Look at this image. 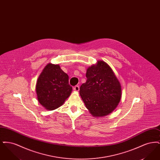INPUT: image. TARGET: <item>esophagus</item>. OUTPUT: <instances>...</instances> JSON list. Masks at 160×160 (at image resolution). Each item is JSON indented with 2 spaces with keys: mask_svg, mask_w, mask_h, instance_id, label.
Masks as SVG:
<instances>
[{
  "mask_svg": "<svg viewBox=\"0 0 160 160\" xmlns=\"http://www.w3.org/2000/svg\"><path fill=\"white\" fill-rule=\"evenodd\" d=\"M73 89H74V91H79V89H80L79 86H78V85L75 86L73 88Z\"/></svg>",
  "mask_w": 160,
  "mask_h": 160,
  "instance_id": "obj_1",
  "label": "esophagus"
}]
</instances>
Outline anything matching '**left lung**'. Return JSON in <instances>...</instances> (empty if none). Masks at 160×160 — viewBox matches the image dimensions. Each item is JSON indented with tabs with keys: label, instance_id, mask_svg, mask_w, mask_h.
Segmentation results:
<instances>
[{
	"label": "left lung",
	"instance_id": "obj_1",
	"mask_svg": "<svg viewBox=\"0 0 160 160\" xmlns=\"http://www.w3.org/2000/svg\"><path fill=\"white\" fill-rule=\"evenodd\" d=\"M87 80L80 88V95L93 116L102 117L111 113L118 106L122 95L121 86L110 67L98 61L89 67Z\"/></svg>",
	"mask_w": 160,
	"mask_h": 160
}]
</instances>
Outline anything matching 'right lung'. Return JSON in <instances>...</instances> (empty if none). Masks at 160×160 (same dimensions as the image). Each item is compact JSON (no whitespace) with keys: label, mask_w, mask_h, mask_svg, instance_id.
I'll return each instance as SVG.
<instances>
[{"label":"right lung","mask_w":160,"mask_h":160,"mask_svg":"<svg viewBox=\"0 0 160 160\" xmlns=\"http://www.w3.org/2000/svg\"><path fill=\"white\" fill-rule=\"evenodd\" d=\"M69 77L59 65L48 63L38 77L36 92L38 102L48 110L61 106L72 92Z\"/></svg>","instance_id":"add662e5"}]
</instances>
